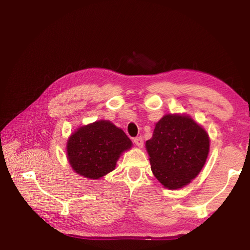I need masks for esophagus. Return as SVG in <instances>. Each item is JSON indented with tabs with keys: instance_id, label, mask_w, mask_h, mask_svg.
<instances>
[{
	"instance_id": "34e87169",
	"label": "esophagus",
	"mask_w": 250,
	"mask_h": 250,
	"mask_svg": "<svg viewBox=\"0 0 250 250\" xmlns=\"http://www.w3.org/2000/svg\"><path fill=\"white\" fill-rule=\"evenodd\" d=\"M133 143H134L135 145H137L139 148H142L143 145H144V141H143V138H142V137H138V138L133 139Z\"/></svg>"
}]
</instances>
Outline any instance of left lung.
I'll use <instances>...</instances> for the list:
<instances>
[{
    "mask_svg": "<svg viewBox=\"0 0 250 250\" xmlns=\"http://www.w3.org/2000/svg\"><path fill=\"white\" fill-rule=\"evenodd\" d=\"M151 171L169 190L188 185L202 170L209 152L204 128L186 113H167L146 142Z\"/></svg>",
    "mask_w": 250,
    "mask_h": 250,
    "instance_id": "left-lung-1",
    "label": "left lung"
}]
</instances>
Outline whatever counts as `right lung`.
Returning a JSON list of instances; mask_svg holds the SVG:
<instances>
[{
  "label": "right lung",
  "instance_id": "add662e5",
  "mask_svg": "<svg viewBox=\"0 0 250 250\" xmlns=\"http://www.w3.org/2000/svg\"><path fill=\"white\" fill-rule=\"evenodd\" d=\"M132 147L125 132L108 120L77 128L67 139L66 157L80 176L97 180L116 169L121 154Z\"/></svg>",
  "mask_w": 250,
  "mask_h": 250
}]
</instances>
